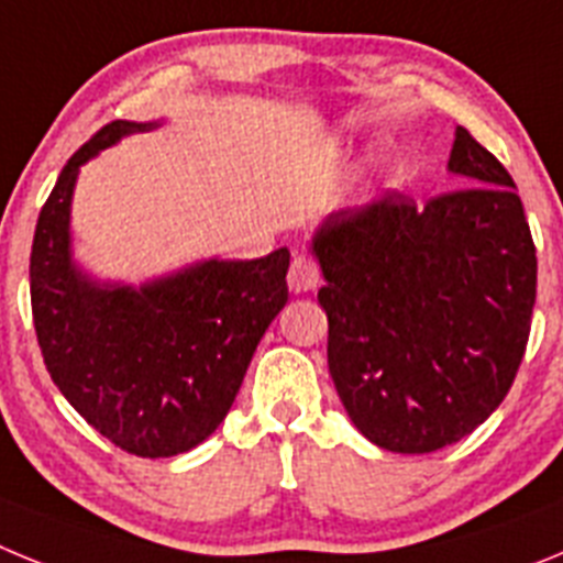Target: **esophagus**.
Wrapping results in <instances>:
<instances>
[{
  "mask_svg": "<svg viewBox=\"0 0 563 563\" xmlns=\"http://www.w3.org/2000/svg\"><path fill=\"white\" fill-rule=\"evenodd\" d=\"M318 278H321V267L312 256L307 253H298L292 258L290 273H287V285H290L292 292H310L318 287Z\"/></svg>",
  "mask_w": 563,
  "mask_h": 563,
  "instance_id": "34e87169",
  "label": "esophagus"
}]
</instances>
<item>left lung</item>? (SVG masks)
<instances>
[{
    "instance_id": "left-lung-1",
    "label": "left lung",
    "mask_w": 563,
    "mask_h": 563,
    "mask_svg": "<svg viewBox=\"0 0 563 563\" xmlns=\"http://www.w3.org/2000/svg\"><path fill=\"white\" fill-rule=\"evenodd\" d=\"M462 186L417 206L386 191L316 233L327 361L366 440L431 454L499 409L530 338L536 245L514 177L456 129Z\"/></svg>"
}]
</instances>
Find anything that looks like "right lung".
Masks as SVG:
<instances>
[{"instance_id": "obj_1", "label": "right lung", "mask_w": 563, "mask_h": 563, "mask_svg": "<svg viewBox=\"0 0 563 563\" xmlns=\"http://www.w3.org/2000/svg\"><path fill=\"white\" fill-rule=\"evenodd\" d=\"M146 123L98 129L58 174L30 251V307L44 366L69 406L134 456L186 454L233 406L256 343L287 305L290 251L202 262L132 287H98L69 262L78 166Z\"/></svg>"}]
</instances>
